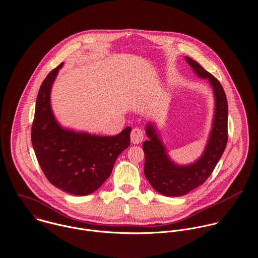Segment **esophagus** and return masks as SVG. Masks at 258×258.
<instances>
[{
    "mask_svg": "<svg viewBox=\"0 0 258 258\" xmlns=\"http://www.w3.org/2000/svg\"><path fill=\"white\" fill-rule=\"evenodd\" d=\"M144 140V133L141 128H134L131 133V141L133 144H140Z\"/></svg>",
    "mask_w": 258,
    "mask_h": 258,
    "instance_id": "obj_1",
    "label": "esophagus"
}]
</instances>
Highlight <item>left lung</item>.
<instances>
[{
  "instance_id": "8db88e82",
  "label": "left lung",
  "mask_w": 258,
  "mask_h": 258,
  "mask_svg": "<svg viewBox=\"0 0 258 258\" xmlns=\"http://www.w3.org/2000/svg\"><path fill=\"white\" fill-rule=\"evenodd\" d=\"M184 58L198 77L209 81L214 92L215 109L205 150L197 161L187 165H179L171 160L155 123H147L149 141L143 144L144 173L152 187L166 197L185 196L202 185L212 174L228 141V102L222 85L199 62L188 56Z\"/></svg>"
}]
</instances>
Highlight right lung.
<instances>
[{"mask_svg":"<svg viewBox=\"0 0 258 258\" xmlns=\"http://www.w3.org/2000/svg\"><path fill=\"white\" fill-rule=\"evenodd\" d=\"M63 62L42 82L31 131L32 146L48 181L74 196H88L110 176L118 155L131 144L132 127L116 136H98L63 127L50 103L52 85Z\"/></svg>","mask_w":258,"mask_h":258,"instance_id":"1","label":"right lung"}]
</instances>
